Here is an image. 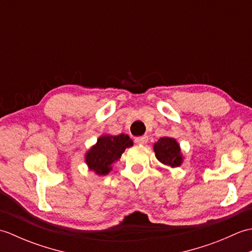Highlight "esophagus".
<instances>
[{
    "instance_id": "1",
    "label": "esophagus",
    "mask_w": 252,
    "mask_h": 252,
    "mask_svg": "<svg viewBox=\"0 0 252 252\" xmlns=\"http://www.w3.org/2000/svg\"><path fill=\"white\" fill-rule=\"evenodd\" d=\"M147 141H148V136H146V135L138 136V137H135V138H134V142H135L136 144H144V143H146Z\"/></svg>"
}]
</instances>
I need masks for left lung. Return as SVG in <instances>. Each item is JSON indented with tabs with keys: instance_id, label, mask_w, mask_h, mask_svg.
<instances>
[{
	"instance_id": "left-lung-1",
	"label": "left lung",
	"mask_w": 252,
	"mask_h": 252,
	"mask_svg": "<svg viewBox=\"0 0 252 252\" xmlns=\"http://www.w3.org/2000/svg\"><path fill=\"white\" fill-rule=\"evenodd\" d=\"M154 151L159 161L171 168L179 167L183 161L180 145L172 137L160 138L154 145Z\"/></svg>"
}]
</instances>
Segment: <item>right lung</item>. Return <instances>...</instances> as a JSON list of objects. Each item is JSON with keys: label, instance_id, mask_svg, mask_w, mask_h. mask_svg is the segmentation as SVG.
<instances>
[{"label": "right lung", "instance_id": "1", "mask_svg": "<svg viewBox=\"0 0 252 252\" xmlns=\"http://www.w3.org/2000/svg\"><path fill=\"white\" fill-rule=\"evenodd\" d=\"M132 145V140L126 134L100 136L97 143L85 155V162L96 174L105 175L109 173L111 164L121 157L126 148Z\"/></svg>", "mask_w": 252, "mask_h": 252}]
</instances>
